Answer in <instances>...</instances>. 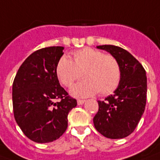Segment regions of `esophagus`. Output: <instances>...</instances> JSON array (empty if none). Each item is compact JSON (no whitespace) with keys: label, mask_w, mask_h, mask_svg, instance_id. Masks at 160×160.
<instances>
[{"label":"esophagus","mask_w":160,"mask_h":160,"mask_svg":"<svg viewBox=\"0 0 160 160\" xmlns=\"http://www.w3.org/2000/svg\"><path fill=\"white\" fill-rule=\"evenodd\" d=\"M85 102L84 100H78V105H82Z\"/></svg>","instance_id":"34e87169"}]
</instances>
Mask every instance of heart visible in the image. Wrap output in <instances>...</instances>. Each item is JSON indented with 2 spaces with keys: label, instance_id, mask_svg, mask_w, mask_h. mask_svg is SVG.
<instances>
[{
  "label": "heart",
  "instance_id": "obj_1",
  "mask_svg": "<svg viewBox=\"0 0 160 160\" xmlns=\"http://www.w3.org/2000/svg\"><path fill=\"white\" fill-rule=\"evenodd\" d=\"M56 76L65 87L70 88L77 80H84L71 89L76 97L110 94L118 88L121 79L119 63L115 57L104 54L101 50L84 48L72 53V60L61 57L55 68Z\"/></svg>",
  "mask_w": 160,
  "mask_h": 160
}]
</instances>
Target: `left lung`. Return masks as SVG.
<instances>
[{
	"instance_id": "left-lung-1",
	"label": "left lung",
	"mask_w": 160,
	"mask_h": 160,
	"mask_svg": "<svg viewBox=\"0 0 160 160\" xmlns=\"http://www.w3.org/2000/svg\"><path fill=\"white\" fill-rule=\"evenodd\" d=\"M110 53L119 63L120 82L113 94L98 101L99 110L94 117L98 132L110 139L124 138L135 130L144 112L147 99V76L142 64L122 48L97 46Z\"/></svg>"
}]
</instances>
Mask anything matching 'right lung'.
<instances>
[{"mask_svg": "<svg viewBox=\"0 0 160 160\" xmlns=\"http://www.w3.org/2000/svg\"><path fill=\"white\" fill-rule=\"evenodd\" d=\"M63 50V47H48L31 53L12 83L15 120L24 135L37 143L53 142L62 136L67 129L69 112L77 106L56 76Z\"/></svg>", "mask_w": 160, "mask_h": 160, "instance_id": "right-lung-1", "label": "right lung"}]
</instances>
